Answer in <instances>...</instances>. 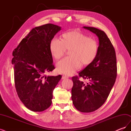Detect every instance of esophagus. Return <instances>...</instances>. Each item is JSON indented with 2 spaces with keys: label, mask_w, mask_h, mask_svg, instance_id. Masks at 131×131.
<instances>
[{
  "label": "esophagus",
  "mask_w": 131,
  "mask_h": 131,
  "mask_svg": "<svg viewBox=\"0 0 131 131\" xmlns=\"http://www.w3.org/2000/svg\"><path fill=\"white\" fill-rule=\"evenodd\" d=\"M67 78H68V77L66 76V75H63L62 77V79H67Z\"/></svg>",
  "instance_id": "obj_1"
}]
</instances>
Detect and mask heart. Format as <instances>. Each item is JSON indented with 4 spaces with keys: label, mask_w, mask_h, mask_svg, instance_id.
<instances>
[{
    "label": "heart",
    "mask_w": 131,
    "mask_h": 131,
    "mask_svg": "<svg viewBox=\"0 0 131 131\" xmlns=\"http://www.w3.org/2000/svg\"><path fill=\"white\" fill-rule=\"evenodd\" d=\"M70 57H66L57 64V71L60 73L70 75L82 66H88L96 58L98 51V42L94 39L76 31H68L62 35L61 40L56 38L50 43L51 54L55 59L62 57L66 50Z\"/></svg>",
    "instance_id": "1"
}]
</instances>
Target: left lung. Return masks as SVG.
<instances>
[{"label": "left lung", "mask_w": 131, "mask_h": 131, "mask_svg": "<svg viewBox=\"0 0 131 131\" xmlns=\"http://www.w3.org/2000/svg\"><path fill=\"white\" fill-rule=\"evenodd\" d=\"M96 34L100 45L97 56L92 63L72 77L73 103L78 110L91 113L97 110L108 98L117 76L116 53L104 31L94 27H84ZM82 77L88 80L85 83L79 80Z\"/></svg>", "instance_id": "8db88e82"}]
</instances>
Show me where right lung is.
Listing matches in <instances>:
<instances>
[{"label": "right lung", "mask_w": 131, "mask_h": 131, "mask_svg": "<svg viewBox=\"0 0 131 131\" xmlns=\"http://www.w3.org/2000/svg\"><path fill=\"white\" fill-rule=\"evenodd\" d=\"M61 27L48 23L31 29L13 53L14 81L19 100L33 112H42L52 104L53 91L62 76L46 77L54 69L50 43Z\"/></svg>", "instance_id": "right-lung-1"}]
</instances>
